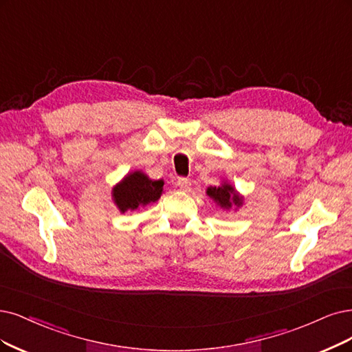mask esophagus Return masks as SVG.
Segmentation results:
<instances>
[{"label":"esophagus","mask_w":352,"mask_h":352,"mask_svg":"<svg viewBox=\"0 0 352 352\" xmlns=\"http://www.w3.org/2000/svg\"><path fill=\"white\" fill-rule=\"evenodd\" d=\"M177 186L179 187V190L187 191L190 188V186H191V179L186 178V177H181V178L177 179Z\"/></svg>","instance_id":"obj_1"}]
</instances>
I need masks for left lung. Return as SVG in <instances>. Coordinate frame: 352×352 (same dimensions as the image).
Returning a JSON list of instances; mask_svg holds the SVG:
<instances>
[{
    "label": "left lung",
    "instance_id": "8db88e82",
    "mask_svg": "<svg viewBox=\"0 0 352 352\" xmlns=\"http://www.w3.org/2000/svg\"><path fill=\"white\" fill-rule=\"evenodd\" d=\"M206 192L207 196L213 199L222 209L229 210L232 209V206H242V197L236 192V190L228 183H223L219 187H209Z\"/></svg>",
    "mask_w": 352,
    "mask_h": 352
}]
</instances>
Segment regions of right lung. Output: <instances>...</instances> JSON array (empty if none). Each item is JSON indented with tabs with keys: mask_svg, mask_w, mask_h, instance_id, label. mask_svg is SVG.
I'll return each mask as SVG.
<instances>
[{
	"mask_svg": "<svg viewBox=\"0 0 352 352\" xmlns=\"http://www.w3.org/2000/svg\"><path fill=\"white\" fill-rule=\"evenodd\" d=\"M164 190L162 179H151L142 171L127 174L113 188V200L122 213L138 210L140 206L155 203Z\"/></svg>",
	"mask_w": 352,
	"mask_h": 352,
	"instance_id": "right-lung-1",
	"label": "right lung"
}]
</instances>
